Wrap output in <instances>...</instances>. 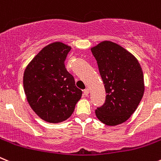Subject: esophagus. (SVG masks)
<instances>
[{
	"label": "esophagus",
	"mask_w": 161,
	"mask_h": 161,
	"mask_svg": "<svg viewBox=\"0 0 161 161\" xmlns=\"http://www.w3.org/2000/svg\"><path fill=\"white\" fill-rule=\"evenodd\" d=\"M88 94H89V89H88V88H86V89H85V91H84V95H85V96H88Z\"/></svg>",
	"instance_id": "esophagus-1"
}]
</instances>
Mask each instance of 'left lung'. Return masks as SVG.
<instances>
[{"label":"left lung","mask_w":161,"mask_h":161,"mask_svg":"<svg viewBox=\"0 0 161 161\" xmlns=\"http://www.w3.org/2000/svg\"><path fill=\"white\" fill-rule=\"evenodd\" d=\"M91 51L97 62L106 91L104 104L96 110L97 119L117 125L130 118L145 92L142 69L135 57L111 41H103Z\"/></svg>","instance_id":"left-lung-1"}]
</instances>
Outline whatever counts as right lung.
<instances>
[{"instance_id": "add662e5", "label": "right lung", "mask_w": 161, "mask_h": 161, "mask_svg": "<svg viewBox=\"0 0 161 161\" xmlns=\"http://www.w3.org/2000/svg\"><path fill=\"white\" fill-rule=\"evenodd\" d=\"M71 47L61 42L46 46L29 62L24 73V89L31 109L42 120L58 123L73 114L82 91L65 69Z\"/></svg>"}]
</instances>
